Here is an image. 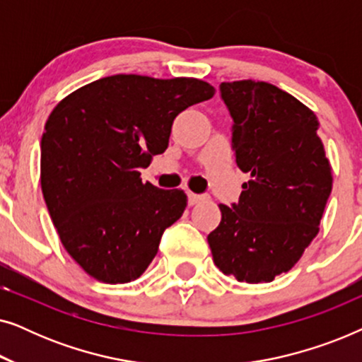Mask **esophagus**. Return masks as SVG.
<instances>
[{
    "instance_id": "obj_1",
    "label": "esophagus",
    "mask_w": 362,
    "mask_h": 362,
    "mask_svg": "<svg viewBox=\"0 0 362 362\" xmlns=\"http://www.w3.org/2000/svg\"><path fill=\"white\" fill-rule=\"evenodd\" d=\"M204 199H206V196L194 194V192L187 191V202H189V206H194V204H197V202H201V201H204Z\"/></svg>"
}]
</instances>
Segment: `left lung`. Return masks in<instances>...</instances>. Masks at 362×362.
Listing matches in <instances>:
<instances>
[{
	"instance_id": "obj_1",
	"label": "left lung",
	"mask_w": 362,
	"mask_h": 362,
	"mask_svg": "<svg viewBox=\"0 0 362 362\" xmlns=\"http://www.w3.org/2000/svg\"><path fill=\"white\" fill-rule=\"evenodd\" d=\"M232 117L235 163L250 180L239 202L219 204L221 224L207 235L222 274L272 281L288 272L320 230L333 176L320 122L293 95L267 82H222Z\"/></svg>"
}]
</instances>
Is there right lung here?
Returning <instances> with one entry per match:
<instances>
[{
	"label": "right lung",
	"mask_w": 362,
	"mask_h": 362,
	"mask_svg": "<svg viewBox=\"0 0 362 362\" xmlns=\"http://www.w3.org/2000/svg\"><path fill=\"white\" fill-rule=\"evenodd\" d=\"M212 95L214 87L197 78L117 74L77 88L49 115L44 201L62 245L93 279L127 284L155 259L187 197L143 185L138 170L165 153L175 118Z\"/></svg>",
	"instance_id": "add662e5"
}]
</instances>
